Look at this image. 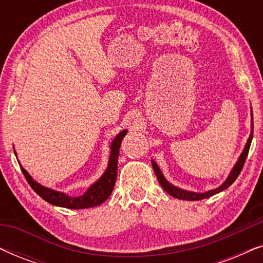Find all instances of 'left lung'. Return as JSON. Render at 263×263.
I'll list each match as a JSON object with an SVG mask.
<instances>
[{
  "instance_id": "1",
  "label": "left lung",
  "mask_w": 263,
  "mask_h": 263,
  "mask_svg": "<svg viewBox=\"0 0 263 263\" xmlns=\"http://www.w3.org/2000/svg\"><path fill=\"white\" fill-rule=\"evenodd\" d=\"M253 133H254V123H253V110H251V133L249 135V139H248L246 146H244L243 152L240 153V156L238 158V160H237V163L235 164V166H233L232 170L230 171V175L228 176V178H226L225 182L222 183L221 185H219L218 188L211 189V190H208V192H204V193H195V192H190V190H184V189L178 188V186L171 184V183L164 177L163 172L160 171L158 164L152 159V166H153L154 174H156L157 178H158V182L160 183V185L163 186V189L168 194V195L177 197V199H179V200H186V201H197V200L207 199V197H211V196L215 195V194L222 192V190L228 189L229 186L236 181V178L238 177L240 171H242L243 165H244V163H246V159L248 157V152H249L251 140H253Z\"/></svg>"
}]
</instances>
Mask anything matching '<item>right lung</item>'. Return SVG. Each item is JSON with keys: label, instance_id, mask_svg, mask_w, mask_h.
I'll return each mask as SVG.
<instances>
[{"label": "right lung", "instance_id": "right-lung-1", "mask_svg": "<svg viewBox=\"0 0 263 263\" xmlns=\"http://www.w3.org/2000/svg\"><path fill=\"white\" fill-rule=\"evenodd\" d=\"M128 130L124 129L121 133H118L116 138L112 140L110 145V158L109 163H107V167L104 174L102 175L98 181L93 183L92 185L88 186L85 194L80 196H69L66 193L57 192L51 188H46V186L39 184L35 182L31 175L21 166L19 163L21 171L27 179L28 184L32 186V189L38 194L42 199H44L46 202L53 204V206L70 208V210H84V208L96 207L102 204L104 201L107 200L110 194L112 193L115 182L117 178V161H118V154H120V147L121 142L125 135H127ZM14 154L16 156L15 149H14Z\"/></svg>", "mask_w": 263, "mask_h": 263}]
</instances>
